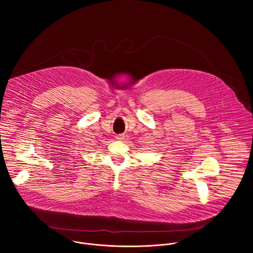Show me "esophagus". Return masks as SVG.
I'll return each instance as SVG.
<instances>
[{"mask_svg":"<svg viewBox=\"0 0 253 253\" xmlns=\"http://www.w3.org/2000/svg\"><path fill=\"white\" fill-rule=\"evenodd\" d=\"M116 138H117V140H123L124 139V136L123 135H117V136H116Z\"/></svg>","mask_w":253,"mask_h":253,"instance_id":"esophagus-1","label":"esophagus"}]
</instances>
